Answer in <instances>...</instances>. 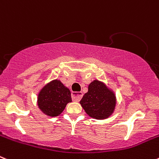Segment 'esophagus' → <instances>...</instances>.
Listing matches in <instances>:
<instances>
[{"instance_id": "obj_1", "label": "esophagus", "mask_w": 159, "mask_h": 159, "mask_svg": "<svg viewBox=\"0 0 159 159\" xmlns=\"http://www.w3.org/2000/svg\"><path fill=\"white\" fill-rule=\"evenodd\" d=\"M83 96L82 92H72L71 93V98H72V100L75 101V102H79L81 98Z\"/></svg>"}]
</instances>
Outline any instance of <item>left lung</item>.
I'll use <instances>...</instances> for the list:
<instances>
[{
  "label": "left lung",
  "mask_w": 159,
  "mask_h": 159,
  "mask_svg": "<svg viewBox=\"0 0 159 159\" xmlns=\"http://www.w3.org/2000/svg\"><path fill=\"white\" fill-rule=\"evenodd\" d=\"M80 103L90 117L102 120L113 114L116 106V94L104 83L95 80L88 85V92Z\"/></svg>",
  "instance_id": "obj_1"
}]
</instances>
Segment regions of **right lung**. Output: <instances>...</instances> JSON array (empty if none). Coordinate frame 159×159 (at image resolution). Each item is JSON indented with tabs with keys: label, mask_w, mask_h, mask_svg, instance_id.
<instances>
[{
	"label": "right lung",
	"mask_w": 159,
	"mask_h": 159,
	"mask_svg": "<svg viewBox=\"0 0 159 159\" xmlns=\"http://www.w3.org/2000/svg\"><path fill=\"white\" fill-rule=\"evenodd\" d=\"M70 102H71V92L59 80L49 82L38 94V107L50 117L60 116Z\"/></svg>",
	"instance_id": "add662e5"
}]
</instances>
